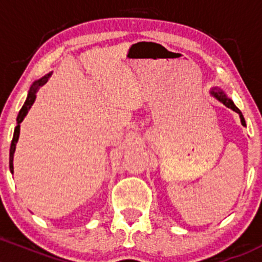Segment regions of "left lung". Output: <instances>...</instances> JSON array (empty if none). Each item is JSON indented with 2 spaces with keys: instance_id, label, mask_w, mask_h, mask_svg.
Masks as SVG:
<instances>
[{
  "instance_id": "8db88e82",
  "label": "left lung",
  "mask_w": 262,
  "mask_h": 262,
  "mask_svg": "<svg viewBox=\"0 0 262 262\" xmlns=\"http://www.w3.org/2000/svg\"><path fill=\"white\" fill-rule=\"evenodd\" d=\"M211 94H212L213 97H215V98H217L218 101L221 102V103L225 104L226 107H228V108H231L232 111H234L236 113H238V115H239V118H241V123H242V125H244V126H246V122H245V118H244V116H242V112L239 111V110L237 108L236 106H234L233 101H232L231 98H228L227 94H226L225 92H223L222 90H221V88L214 87V88H212Z\"/></svg>"
}]
</instances>
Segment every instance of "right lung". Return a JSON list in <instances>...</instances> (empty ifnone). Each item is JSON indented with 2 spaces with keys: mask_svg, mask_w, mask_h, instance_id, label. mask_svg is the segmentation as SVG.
I'll return each instance as SVG.
<instances>
[{
  "mask_svg": "<svg viewBox=\"0 0 262 262\" xmlns=\"http://www.w3.org/2000/svg\"><path fill=\"white\" fill-rule=\"evenodd\" d=\"M50 75H51V73L44 75V77L40 78L39 80H35V82L32 83V85L30 87V91H29V93H28V98H26L23 108L20 110V112H18V115H17V118H16V121H17V126H16L15 131H13V137H12V141H11V147H10V170L12 174H13V154H15L16 144H17L18 135H20V123L23 122V120L25 118V116L28 115L29 110H30L32 103L35 102V98H36V92L39 91V88L41 87V85H44L45 83L48 82V79L50 78Z\"/></svg>",
  "mask_w": 262,
  "mask_h": 262,
  "instance_id": "right-lung-1",
  "label": "right lung"
}]
</instances>
